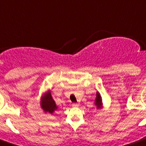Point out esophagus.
<instances>
[{
  "label": "esophagus",
  "mask_w": 146,
  "mask_h": 146,
  "mask_svg": "<svg viewBox=\"0 0 146 146\" xmlns=\"http://www.w3.org/2000/svg\"><path fill=\"white\" fill-rule=\"evenodd\" d=\"M72 106H73V107H79V105L78 103H73V105H72Z\"/></svg>",
  "instance_id": "1"
}]
</instances>
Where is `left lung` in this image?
Here are the masks:
<instances>
[{"label": "left lung", "instance_id": "left-lung-1", "mask_svg": "<svg viewBox=\"0 0 146 146\" xmlns=\"http://www.w3.org/2000/svg\"><path fill=\"white\" fill-rule=\"evenodd\" d=\"M94 105H96V109H102L103 108V103H102V99L100 93L99 91L96 92V96L94 102Z\"/></svg>", "mask_w": 146, "mask_h": 146}]
</instances>
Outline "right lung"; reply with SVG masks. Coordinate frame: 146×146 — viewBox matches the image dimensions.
Listing matches in <instances>:
<instances>
[{"mask_svg": "<svg viewBox=\"0 0 146 146\" xmlns=\"http://www.w3.org/2000/svg\"><path fill=\"white\" fill-rule=\"evenodd\" d=\"M40 105H41V109L45 113L52 114L58 109V107L56 105L54 100L52 99L51 91L50 90L43 93L42 96L41 97Z\"/></svg>", "mask_w": 146, "mask_h": 146, "instance_id": "1", "label": "right lung"}]
</instances>
